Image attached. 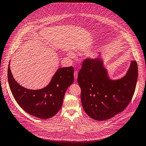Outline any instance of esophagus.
<instances>
[{
  "label": "esophagus",
  "mask_w": 146,
  "mask_h": 146,
  "mask_svg": "<svg viewBox=\"0 0 146 146\" xmlns=\"http://www.w3.org/2000/svg\"><path fill=\"white\" fill-rule=\"evenodd\" d=\"M74 75L75 80H77V77H78V71H75V72H74Z\"/></svg>",
  "instance_id": "esophagus-1"
}]
</instances>
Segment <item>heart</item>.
<instances>
[{"label":"heart","mask_w":146,"mask_h":146,"mask_svg":"<svg viewBox=\"0 0 146 146\" xmlns=\"http://www.w3.org/2000/svg\"><path fill=\"white\" fill-rule=\"evenodd\" d=\"M68 54V56H69L71 57H74V54L73 53H72V52H71V51L69 52Z\"/></svg>","instance_id":"1"}]
</instances>
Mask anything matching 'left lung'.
<instances>
[{"label":"left lung","mask_w":146,"mask_h":146,"mask_svg":"<svg viewBox=\"0 0 146 146\" xmlns=\"http://www.w3.org/2000/svg\"><path fill=\"white\" fill-rule=\"evenodd\" d=\"M138 78L136 61H132L125 76L111 80L100 58H87L78 75L83 107L89 117L102 121L113 117L127 107L135 90Z\"/></svg>","instance_id":"obj_1"}]
</instances>
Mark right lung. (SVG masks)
<instances>
[{
  "label": "right lung",
  "mask_w": 146,
  "mask_h": 146,
  "mask_svg": "<svg viewBox=\"0 0 146 146\" xmlns=\"http://www.w3.org/2000/svg\"><path fill=\"white\" fill-rule=\"evenodd\" d=\"M74 68L57 69L47 86L39 90H30L22 87L13 78L9 66L8 79L12 94L20 107L32 115L47 119L60 110L65 93L74 82Z\"/></svg>",
  "instance_id": "right-lung-1"
}]
</instances>
